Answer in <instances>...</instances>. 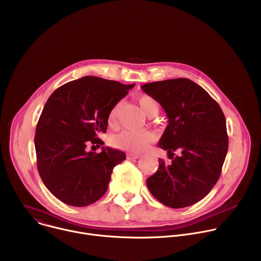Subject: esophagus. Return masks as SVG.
Listing matches in <instances>:
<instances>
[{
  "label": "esophagus",
  "instance_id": "esophagus-1",
  "mask_svg": "<svg viewBox=\"0 0 261 261\" xmlns=\"http://www.w3.org/2000/svg\"><path fill=\"white\" fill-rule=\"evenodd\" d=\"M141 156L140 155H138V154H128L127 155V159L128 160H131V159H138V158H140Z\"/></svg>",
  "mask_w": 261,
  "mask_h": 261
}]
</instances>
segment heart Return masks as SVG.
Here are the masks:
<instances>
[{
    "mask_svg": "<svg viewBox=\"0 0 261 261\" xmlns=\"http://www.w3.org/2000/svg\"><path fill=\"white\" fill-rule=\"evenodd\" d=\"M137 102L145 116L152 118L158 115L160 104L154 97L150 95H140L137 98ZM119 106L120 104H116L110 109L108 114L107 122L111 127H115L117 125ZM153 133L146 130L139 132L124 130L111 138V144L117 148H120V150L129 152H141L153 140Z\"/></svg>",
    "mask_w": 261,
    "mask_h": 261,
    "instance_id": "b5f03b06",
    "label": "heart"
}]
</instances>
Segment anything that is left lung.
Wrapping results in <instances>:
<instances>
[{"instance_id": "obj_1", "label": "left lung", "mask_w": 261, "mask_h": 261, "mask_svg": "<svg viewBox=\"0 0 261 261\" xmlns=\"http://www.w3.org/2000/svg\"><path fill=\"white\" fill-rule=\"evenodd\" d=\"M143 92L164 108L168 125L159 140L169 164L146 179L147 188L161 203L181 208L204 198L220 177L228 150L225 117L219 104L188 79L145 84Z\"/></svg>"}]
</instances>
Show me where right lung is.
I'll return each mask as SVG.
<instances>
[{"label":"right lung","instance_id":"1","mask_svg":"<svg viewBox=\"0 0 261 261\" xmlns=\"http://www.w3.org/2000/svg\"><path fill=\"white\" fill-rule=\"evenodd\" d=\"M134 87L96 76H85L58 88L48 98L36 127L37 168L46 188L61 201L87 206L108 188L124 152L102 146L110 109Z\"/></svg>","mask_w":261,"mask_h":261}]
</instances>
